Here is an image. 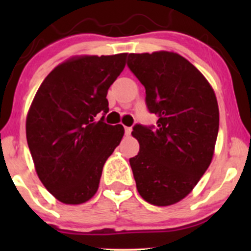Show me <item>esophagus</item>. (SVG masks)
Masks as SVG:
<instances>
[{
    "instance_id": "esophagus-1",
    "label": "esophagus",
    "mask_w": 251,
    "mask_h": 251,
    "mask_svg": "<svg viewBox=\"0 0 251 251\" xmlns=\"http://www.w3.org/2000/svg\"><path fill=\"white\" fill-rule=\"evenodd\" d=\"M124 129H125V135L131 134V132H132V128L131 127H128V126H125V127H124Z\"/></svg>"
}]
</instances>
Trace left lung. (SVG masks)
Returning <instances> with one entry per match:
<instances>
[{"label":"left lung","mask_w":251,"mask_h":251,"mask_svg":"<svg viewBox=\"0 0 251 251\" xmlns=\"http://www.w3.org/2000/svg\"><path fill=\"white\" fill-rule=\"evenodd\" d=\"M127 67L145 87L157 124H135L140 150L129 158L139 195L166 206L188 196L210 163L220 126L214 89L197 68L170 51L128 54Z\"/></svg>","instance_id":"obj_1"}]
</instances>
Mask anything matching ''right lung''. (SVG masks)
Masks as SVG:
<instances>
[{
  "instance_id": "obj_1",
  "label": "right lung",
  "mask_w": 251,
  "mask_h": 251,
  "mask_svg": "<svg viewBox=\"0 0 251 251\" xmlns=\"http://www.w3.org/2000/svg\"><path fill=\"white\" fill-rule=\"evenodd\" d=\"M126 55L68 60L48 74L31 102L28 148L40 180L62 203L81 204L96 195L103 164L122 140L123 126L103 119L108 88Z\"/></svg>"
}]
</instances>
